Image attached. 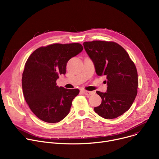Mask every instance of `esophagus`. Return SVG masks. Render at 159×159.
<instances>
[{"mask_svg": "<svg viewBox=\"0 0 159 159\" xmlns=\"http://www.w3.org/2000/svg\"><path fill=\"white\" fill-rule=\"evenodd\" d=\"M82 92L84 93V94L86 95H93L95 93V91H86V90L82 91Z\"/></svg>", "mask_w": 159, "mask_h": 159, "instance_id": "obj_1", "label": "esophagus"}]
</instances>
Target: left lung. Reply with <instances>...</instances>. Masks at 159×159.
I'll return each instance as SVG.
<instances>
[{"label":"left lung","mask_w":159,"mask_h":159,"mask_svg":"<svg viewBox=\"0 0 159 159\" xmlns=\"http://www.w3.org/2000/svg\"><path fill=\"white\" fill-rule=\"evenodd\" d=\"M83 45L96 73L107 79L106 92L97 91L102 102L94 110L106 119L118 117L129 109L137 94L135 65L126 50L114 42L94 40L84 42Z\"/></svg>","instance_id":"1"}]
</instances>
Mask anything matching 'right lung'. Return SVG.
<instances>
[{
  "label": "right lung",
  "instance_id": "add662e5",
  "mask_svg": "<svg viewBox=\"0 0 159 159\" xmlns=\"http://www.w3.org/2000/svg\"><path fill=\"white\" fill-rule=\"evenodd\" d=\"M82 49L79 43L53 44L37 49L29 57L22 73V91L30 110L39 119L55 123L68 115L79 90L58 87L56 81L66 74L68 61Z\"/></svg>",
  "mask_w": 159,
  "mask_h": 159
}]
</instances>
